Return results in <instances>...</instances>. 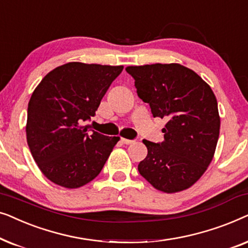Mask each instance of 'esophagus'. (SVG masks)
<instances>
[{
    "mask_svg": "<svg viewBox=\"0 0 248 248\" xmlns=\"http://www.w3.org/2000/svg\"><path fill=\"white\" fill-rule=\"evenodd\" d=\"M121 141L123 142L124 144H133L134 142H135L134 140H128V139H124V138H122Z\"/></svg>",
    "mask_w": 248,
    "mask_h": 248,
    "instance_id": "obj_1",
    "label": "esophagus"
}]
</instances>
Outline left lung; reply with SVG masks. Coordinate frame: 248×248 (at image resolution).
<instances>
[{
  "label": "left lung",
  "instance_id": "8db88e82",
  "mask_svg": "<svg viewBox=\"0 0 248 248\" xmlns=\"http://www.w3.org/2000/svg\"><path fill=\"white\" fill-rule=\"evenodd\" d=\"M126 72L154 117L167 120L164 141L143 140L148 155L139 164V172L161 192L191 187L212 161L219 139L212 89L194 71L177 63L127 66Z\"/></svg>",
  "mask_w": 248,
  "mask_h": 248
}]
</instances>
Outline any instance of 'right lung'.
<instances>
[{
  "label": "right lung",
  "mask_w": 248,
  "mask_h": 248,
  "mask_svg": "<svg viewBox=\"0 0 248 248\" xmlns=\"http://www.w3.org/2000/svg\"><path fill=\"white\" fill-rule=\"evenodd\" d=\"M123 66L70 62L44 77L31 94L27 142L33 160L50 182L78 188L96 178L118 137L83 126Z\"/></svg>",
  "instance_id": "add662e5"
}]
</instances>
